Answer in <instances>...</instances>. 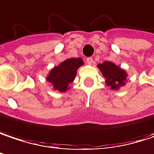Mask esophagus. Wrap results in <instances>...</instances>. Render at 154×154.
I'll use <instances>...</instances> for the list:
<instances>
[{"instance_id":"esophagus-1","label":"esophagus","mask_w":154,"mask_h":154,"mask_svg":"<svg viewBox=\"0 0 154 154\" xmlns=\"http://www.w3.org/2000/svg\"><path fill=\"white\" fill-rule=\"evenodd\" d=\"M86 63H88V64H92V63H93V59H92L91 57H87V58H86Z\"/></svg>"}]
</instances>
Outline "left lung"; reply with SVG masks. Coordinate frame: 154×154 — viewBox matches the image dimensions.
<instances>
[{"label":"left lung","mask_w":154,"mask_h":154,"mask_svg":"<svg viewBox=\"0 0 154 154\" xmlns=\"http://www.w3.org/2000/svg\"><path fill=\"white\" fill-rule=\"evenodd\" d=\"M98 68L106 78V85L112 89H118L120 86L125 85L127 74L116 64L110 62H105L102 64H99Z\"/></svg>","instance_id":"8db88e82"}]
</instances>
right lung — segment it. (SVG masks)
<instances>
[{
    "label": "right lung",
    "instance_id": "1",
    "mask_svg": "<svg viewBox=\"0 0 154 154\" xmlns=\"http://www.w3.org/2000/svg\"><path fill=\"white\" fill-rule=\"evenodd\" d=\"M83 64L81 58L67 59L50 71L48 81L53 84L54 90L66 91L69 89V85L75 79L77 69Z\"/></svg>",
    "mask_w": 154,
    "mask_h": 154
}]
</instances>
